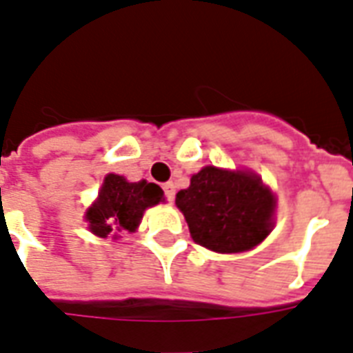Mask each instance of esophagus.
Here are the masks:
<instances>
[{
    "instance_id": "1",
    "label": "esophagus",
    "mask_w": 353,
    "mask_h": 353,
    "mask_svg": "<svg viewBox=\"0 0 353 353\" xmlns=\"http://www.w3.org/2000/svg\"><path fill=\"white\" fill-rule=\"evenodd\" d=\"M163 190H165V196H167L168 201H174V196H176V186H174V183H165Z\"/></svg>"
}]
</instances>
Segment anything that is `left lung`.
<instances>
[{
  "label": "left lung",
  "mask_w": 353,
  "mask_h": 353,
  "mask_svg": "<svg viewBox=\"0 0 353 353\" xmlns=\"http://www.w3.org/2000/svg\"><path fill=\"white\" fill-rule=\"evenodd\" d=\"M192 239L221 254L245 252L259 245L272 230L276 199L250 172L205 167L177 192Z\"/></svg>",
  "instance_id": "1"
}]
</instances>
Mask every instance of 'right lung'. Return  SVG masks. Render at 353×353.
Masks as SVG:
<instances>
[{
    "label": "right lung",
    "mask_w": 353,
    "mask_h": 353,
    "mask_svg": "<svg viewBox=\"0 0 353 353\" xmlns=\"http://www.w3.org/2000/svg\"><path fill=\"white\" fill-rule=\"evenodd\" d=\"M165 199L161 186L141 179L128 183L123 176L108 174L101 186L99 197L87 212L90 230L99 237L110 236L112 232H134L148 206Z\"/></svg>",
    "instance_id": "right-lung-1"
}]
</instances>
